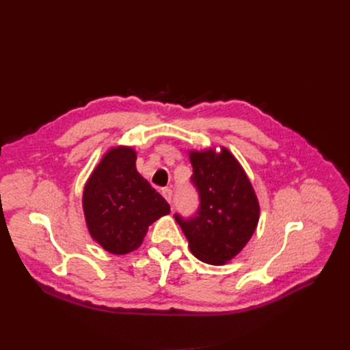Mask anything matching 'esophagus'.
<instances>
[{
	"mask_svg": "<svg viewBox=\"0 0 350 350\" xmlns=\"http://www.w3.org/2000/svg\"><path fill=\"white\" fill-rule=\"evenodd\" d=\"M161 196L165 198V201H167V203H172V197H173V191L170 190V189H161Z\"/></svg>",
	"mask_w": 350,
	"mask_h": 350,
	"instance_id": "34e87169",
	"label": "esophagus"
}]
</instances>
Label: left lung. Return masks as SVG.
<instances>
[{
  "instance_id": "8db88e82",
  "label": "left lung",
  "mask_w": 350,
  "mask_h": 350,
  "mask_svg": "<svg viewBox=\"0 0 350 350\" xmlns=\"http://www.w3.org/2000/svg\"><path fill=\"white\" fill-rule=\"evenodd\" d=\"M191 183L200 206L193 217L174 214L190 251L200 261L223 265L240 252L252 237L260 218V204L237 159L223 147L190 152Z\"/></svg>"
}]
</instances>
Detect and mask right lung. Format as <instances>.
Returning <instances> with one entry per match:
<instances>
[{
    "label": "right lung",
    "mask_w": 350,
    "mask_h": 350,
    "mask_svg": "<svg viewBox=\"0 0 350 350\" xmlns=\"http://www.w3.org/2000/svg\"><path fill=\"white\" fill-rule=\"evenodd\" d=\"M82 206L88 230L110 254L140 247L147 228L170 206L136 170L132 147L109 150L85 185Z\"/></svg>",
    "instance_id": "1"
}]
</instances>
